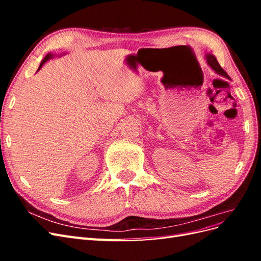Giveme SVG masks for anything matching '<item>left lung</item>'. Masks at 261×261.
I'll return each instance as SVG.
<instances>
[{"instance_id": "left-lung-1", "label": "left lung", "mask_w": 261, "mask_h": 261, "mask_svg": "<svg viewBox=\"0 0 261 261\" xmlns=\"http://www.w3.org/2000/svg\"><path fill=\"white\" fill-rule=\"evenodd\" d=\"M207 62H208V64L212 67V69H215L218 74L222 75V76H224V77H226V78H230V77H228V75L226 74L225 70L220 66V64L218 63L217 59H216L215 57H213V55H211V54H208V55H207Z\"/></svg>"}]
</instances>
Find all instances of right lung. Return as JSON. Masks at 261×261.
I'll return each mask as SVG.
<instances>
[{
    "label": "right lung",
    "instance_id": "1",
    "mask_svg": "<svg viewBox=\"0 0 261 261\" xmlns=\"http://www.w3.org/2000/svg\"><path fill=\"white\" fill-rule=\"evenodd\" d=\"M51 58H52V54H48V55H46V57H45V58L42 60V62L40 63V66H39V69H40V68L42 67V65L44 64V63H45L46 61H48L49 59H51Z\"/></svg>",
    "mask_w": 261,
    "mask_h": 261
}]
</instances>
